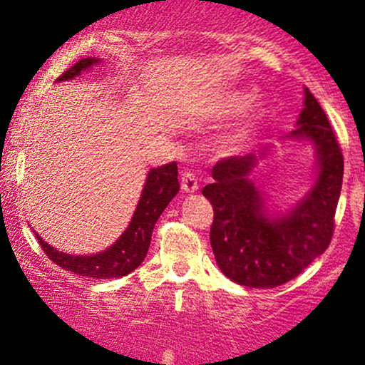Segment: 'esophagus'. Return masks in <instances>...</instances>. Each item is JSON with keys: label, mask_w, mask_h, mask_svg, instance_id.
Returning a JSON list of instances; mask_svg holds the SVG:
<instances>
[{"label": "esophagus", "mask_w": 365, "mask_h": 365, "mask_svg": "<svg viewBox=\"0 0 365 365\" xmlns=\"http://www.w3.org/2000/svg\"><path fill=\"white\" fill-rule=\"evenodd\" d=\"M180 183H182V190L187 192V194H192V192H197V188H199V183H197L195 175L192 173V171H183V173H182V180H180Z\"/></svg>", "instance_id": "1"}]
</instances>
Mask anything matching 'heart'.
I'll list each match as a JSON object with an SVG mask.
<instances>
[{
    "label": "heart",
    "instance_id": "b5f03b06",
    "mask_svg": "<svg viewBox=\"0 0 365 365\" xmlns=\"http://www.w3.org/2000/svg\"><path fill=\"white\" fill-rule=\"evenodd\" d=\"M244 103H245L244 94H230L226 96L225 101H221L220 106L223 108V110L230 111V110H237V108H240Z\"/></svg>",
    "mask_w": 365,
    "mask_h": 365
}]
</instances>
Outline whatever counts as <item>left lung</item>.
I'll return each mask as SVG.
<instances>
[{
  "label": "left lung",
  "instance_id": "left-lung-1",
  "mask_svg": "<svg viewBox=\"0 0 365 365\" xmlns=\"http://www.w3.org/2000/svg\"><path fill=\"white\" fill-rule=\"evenodd\" d=\"M297 125L290 137L312 142L319 173L312 190L288 215L269 217L264 212L262 195L252 182L261 158L255 154L217 161L212 168L215 183L202 188L215 209L209 237L217 266L244 287L273 288L290 282L333 238L343 154L328 116L309 89Z\"/></svg>",
  "mask_w": 365,
  "mask_h": 365
}]
</instances>
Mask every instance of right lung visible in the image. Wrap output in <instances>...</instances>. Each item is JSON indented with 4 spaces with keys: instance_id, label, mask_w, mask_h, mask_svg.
Listing matches in <instances>:
<instances>
[{
    "instance_id": "add662e5",
    "label": "right lung",
    "mask_w": 365,
    "mask_h": 365,
    "mask_svg": "<svg viewBox=\"0 0 365 365\" xmlns=\"http://www.w3.org/2000/svg\"><path fill=\"white\" fill-rule=\"evenodd\" d=\"M98 58H82L73 66H70L66 72H63L56 78V82L70 81V78L81 75L82 70L91 68L92 65H98ZM178 190L180 183L177 163L173 161L170 165L150 170L148 180H145L144 190H142L139 206H137L135 212H133L128 228L104 252L94 255L65 254L46 244L37 233L36 238L39 242L41 249L44 250V254L56 266L63 267V269L72 271L75 274L86 276V278H120V276L132 273L144 261L145 254L149 250L154 225H156L158 217L163 215V211L170 204V200L178 194Z\"/></svg>"
}]
</instances>
